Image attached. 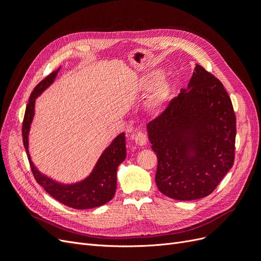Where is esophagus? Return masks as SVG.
<instances>
[{"instance_id":"obj_1","label":"esophagus","mask_w":261,"mask_h":261,"mask_svg":"<svg viewBox=\"0 0 261 261\" xmlns=\"http://www.w3.org/2000/svg\"><path fill=\"white\" fill-rule=\"evenodd\" d=\"M135 143L138 146H145L147 144V136L143 132H138L135 135Z\"/></svg>"}]
</instances>
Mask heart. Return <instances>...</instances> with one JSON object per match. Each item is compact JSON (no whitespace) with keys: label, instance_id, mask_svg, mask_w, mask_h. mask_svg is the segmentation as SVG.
Segmentation results:
<instances>
[{"label":"heart","instance_id":"obj_1","mask_svg":"<svg viewBox=\"0 0 261 261\" xmlns=\"http://www.w3.org/2000/svg\"><path fill=\"white\" fill-rule=\"evenodd\" d=\"M160 77V73L159 72H154V73H152L151 75H149V77H147V80H145V82L143 83V86H144V88H149L150 86H151L158 78ZM165 93H167V86H164V85H162L159 89L156 90V92H155V94H154V97H153V103L156 106V105H159L160 102L162 101V99H163V97L165 96Z\"/></svg>","mask_w":261,"mask_h":261}]
</instances>
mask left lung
I'll use <instances>...</instances> for the list:
<instances>
[{
    "label": "left lung",
    "instance_id": "left-lung-1",
    "mask_svg": "<svg viewBox=\"0 0 261 261\" xmlns=\"http://www.w3.org/2000/svg\"><path fill=\"white\" fill-rule=\"evenodd\" d=\"M156 153L155 183L176 200L210 195L234 163L236 116L218 78L196 65L187 89L147 125Z\"/></svg>",
    "mask_w": 261,
    "mask_h": 261
}]
</instances>
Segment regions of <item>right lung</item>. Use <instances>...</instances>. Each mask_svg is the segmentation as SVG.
Listing matches in <instances>:
<instances>
[{
	"label": "right lung",
	"mask_w": 261,
	"mask_h": 261,
	"mask_svg": "<svg viewBox=\"0 0 261 261\" xmlns=\"http://www.w3.org/2000/svg\"><path fill=\"white\" fill-rule=\"evenodd\" d=\"M59 69L54 70L43 81L39 83L29 97L22 122V143L30 163L31 171L39 185L44 191L61 203L74 209H90L100 207L111 200L116 191V171L126 158L125 134L116 136L103 153L101 154L97 164L88 177L75 184H62L42 174L31 161L28 150V134L30 125L35 115L36 99L54 82Z\"/></svg>",
	"instance_id": "obj_1"
}]
</instances>
